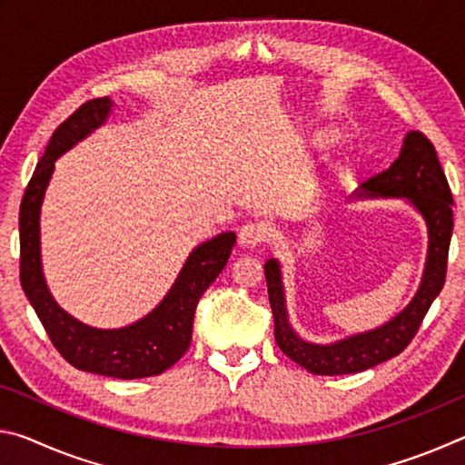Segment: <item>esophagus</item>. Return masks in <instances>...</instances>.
Listing matches in <instances>:
<instances>
[{"mask_svg": "<svg viewBox=\"0 0 465 465\" xmlns=\"http://www.w3.org/2000/svg\"><path fill=\"white\" fill-rule=\"evenodd\" d=\"M238 238H240L242 246L254 248V246H258V243H262L266 238H269V230H266V225L261 222H248L242 225Z\"/></svg>", "mask_w": 465, "mask_h": 465, "instance_id": "1", "label": "esophagus"}]
</instances>
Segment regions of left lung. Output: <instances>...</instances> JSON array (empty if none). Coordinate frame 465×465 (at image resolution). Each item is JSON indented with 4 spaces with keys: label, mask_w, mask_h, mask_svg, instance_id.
<instances>
[{
    "label": "left lung",
    "mask_w": 465,
    "mask_h": 465,
    "mask_svg": "<svg viewBox=\"0 0 465 465\" xmlns=\"http://www.w3.org/2000/svg\"><path fill=\"white\" fill-rule=\"evenodd\" d=\"M367 194L406 196L420 211L429 227V256L420 289L412 303L388 324L334 344H312L299 338L287 322L277 261L264 264L266 287L274 318V341L297 365L316 375L359 373L402 352L419 332L424 316L440 293L447 277V256L453 232V196L435 152L420 131L408 133L400 157L388 170L363 183Z\"/></svg>",
    "instance_id": "1"
}]
</instances>
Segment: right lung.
Here are the masks:
<instances>
[{
    "label": "right lung",
    "mask_w": 465,
    "mask_h": 465,
    "mask_svg": "<svg viewBox=\"0 0 465 465\" xmlns=\"http://www.w3.org/2000/svg\"><path fill=\"white\" fill-rule=\"evenodd\" d=\"M113 102L94 98L69 114L51 135L41 162L20 204V282L61 357L82 371L137 380L166 371L184 355L193 341L196 303L223 271L235 243V233L225 232L201 243L180 271L174 287L157 308L137 324L121 330H96L67 316L53 302L41 271L38 215L45 188L57 157L104 123Z\"/></svg>",
    "instance_id": "right-lung-1"
}]
</instances>
